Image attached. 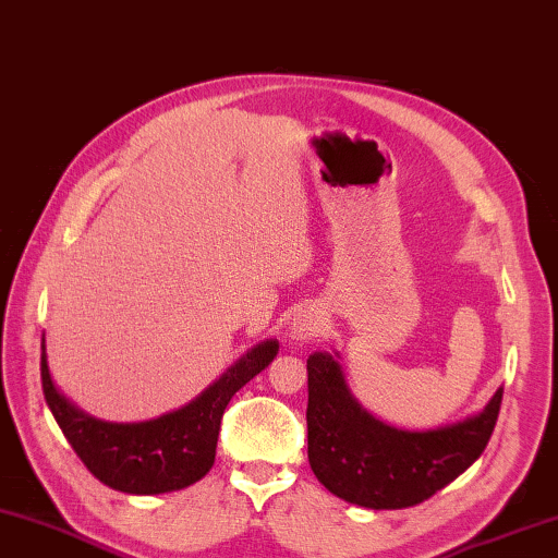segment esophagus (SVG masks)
Returning a JSON list of instances; mask_svg holds the SVG:
<instances>
[{"label": "esophagus", "mask_w": 558, "mask_h": 558, "mask_svg": "<svg viewBox=\"0 0 558 558\" xmlns=\"http://www.w3.org/2000/svg\"><path fill=\"white\" fill-rule=\"evenodd\" d=\"M320 325H323V320H320V315H317V313H313V311L299 313L293 317V323L289 327V335H291V339H308L317 332V329H320Z\"/></svg>", "instance_id": "1"}]
</instances>
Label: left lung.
Wrapping results in <instances>:
<instances>
[{"mask_svg": "<svg viewBox=\"0 0 558 558\" xmlns=\"http://www.w3.org/2000/svg\"><path fill=\"white\" fill-rule=\"evenodd\" d=\"M504 388L480 414L434 430L383 424L349 392L332 354L308 359V460L327 492L373 510L426 501L470 468L494 434Z\"/></svg>", "mask_w": 558, "mask_h": 558, "instance_id": "8db88e82", "label": "left lung"}]
</instances>
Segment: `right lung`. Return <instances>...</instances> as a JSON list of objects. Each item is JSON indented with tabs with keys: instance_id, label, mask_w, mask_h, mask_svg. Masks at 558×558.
I'll return each mask as SVG.
<instances>
[{
	"instance_id": "1",
	"label": "right lung",
	"mask_w": 558,
	"mask_h": 558,
	"mask_svg": "<svg viewBox=\"0 0 558 558\" xmlns=\"http://www.w3.org/2000/svg\"><path fill=\"white\" fill-rule=\"evenodd\" d=\"M277 351V339H267L238 359L190 404L149 422L112 424L88 416L54 388L43 339V395L57 426L96 480L136 496L180 492L211 470L223 409L245 383L275 361Z\"/></svg>"
}]
</instances>
